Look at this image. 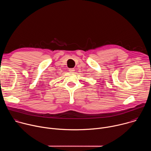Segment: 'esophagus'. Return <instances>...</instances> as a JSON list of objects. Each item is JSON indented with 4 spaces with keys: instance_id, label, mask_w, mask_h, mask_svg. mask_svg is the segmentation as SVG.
I'll return each mask as SVG.
<instances>
[{
    "instance_id": "34e87169",
    "label": "esophagus",
    "mask_w": 151,
    "mask_h": 151,
    "mask_svg": "<svg viewBox=\"0 0 151 151\" xmlns=\"http://www.w3.org/2000/svg\"><path fill=\"white\" fill-rule=\"evenodd\" d=\"M69 72H75V69H69Z\"/></svg>"
}]
</instances>
